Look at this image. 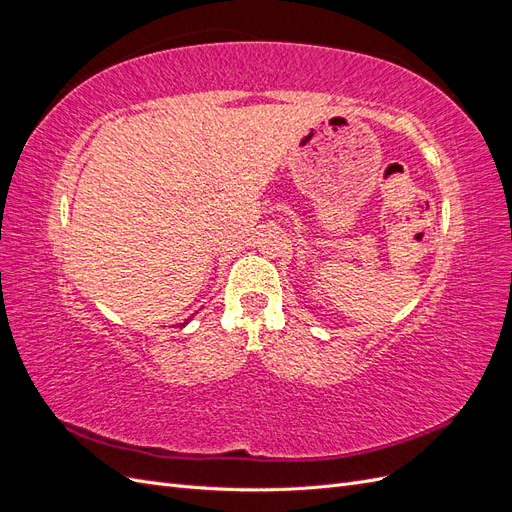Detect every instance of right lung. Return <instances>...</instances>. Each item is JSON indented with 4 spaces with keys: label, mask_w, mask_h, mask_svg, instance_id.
<instances>
[{
    "label": "right lung",
    "mask_w": 512,
    "mask_h": 512,
    "mask_svg": "<svg viewBox=\"0 0 512 512\" xmlns=\"http://www.w3.org/2000/svg\"><path fill=\"white\" fill-rule=\"evenodd\" d=\"M183 324H188V322H183Z\"/></svg>",
    "instance_id": "obj_1"
}]
</instances>
